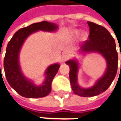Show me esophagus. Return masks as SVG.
I'll return each instance as SVG.
<instances>
[{
    "instance_id": "obj_1",
    "label": "esophagus",
    "mask_w": 121,
    "mask_h": 121,
    "mask_svg": "<svg viewBox=\"0 0 121 121\" xmlns=\"http://www.w3.org/2000/svg\"><path fill=\"white\" fill-rule=\"evenodd\" d=\"M69 55L67 52H64L62 54V56H61V58H62V60L63 61H66L69 59Z\"/></svg>"
}]
</instances>
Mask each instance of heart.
Wrapping results in <instances>:
<instances>
[{
	"label": "heart",
	"instance_id": "b5f03b06",
	"mask_svg": "<svg viewBox=\"0 0 121 121\" xmlns=\"http://www.w3.org/2000/svg\"><path fill=\"white\" fill-rule=\"evenodd\" d=\"M75 34H78V31H75Z\"/></svg>",
	"mask_w": 121,
	"mask_h": 121
}]
</instances>
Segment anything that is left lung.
I'll return each mask as SVG.
<instances>
[{
	"mask_svg": "<svg viewBox=\"0 0 121 121\" xmlns=\"http://www.w3.org/2000/svg\"><path fill=\"white\" fill-rule=\"evenodd\" d=\"M87 24L89 26V38L84 42L81 50L85 52H97L101 54L106 59L107 67L105 73L93 87L83 89L77 83L78 62L75 60L65 62L70 68L69 79L72 90L76 95L81 97H93L106 91L115 78L118 68V54L114 38L105 27L91 22H87Z\"/></svg>",
	"mask_w": 121,
	"mask_h": 121,
	"instance_id": "obj_1",
	"label": "left lung"
}]
</instances>
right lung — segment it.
Instances as JSON below:
<instances>
[{"mask_svg":"<svg viewBox=\"0 0 121 121\" xmlns=\"http://www.w3.org/2000/svg\"><path fill=\"white\" fill-rule=\"evenodd\" d=\"M57 28L56 24L46 21L34 23L18 30L9 41L4 59L5 75L9 85L21 96L27 98H39L46 97L51 91L52 82L60 65L57 64L50 65L46 71V81L43 85L37 87L22 73L18 62V55L24 40L30 34L38 30L52 32Z\"/></svg>","mask_w":121,"mask_h":121,"instance_id":"1","label":"right lung"}]
</instances>
